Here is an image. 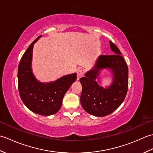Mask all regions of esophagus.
Returning a JSON list of instances; mask_svg holds the SVG:
<instances>
[{"label":"esophagus","mask_w":153,"mask_h":153,"mask_svg":"<svg viewBox=\"0 0 153 153\" xmlns=\"http://www.w3.org/2000/svg\"><path fill=\"white\" fill-rule=\"evenodd\" d=\"M83 76V71L82 69H79L77 71V79L79 80L81 77Z\"/></svg>","instance_id":"34e87169"}]
</instances>
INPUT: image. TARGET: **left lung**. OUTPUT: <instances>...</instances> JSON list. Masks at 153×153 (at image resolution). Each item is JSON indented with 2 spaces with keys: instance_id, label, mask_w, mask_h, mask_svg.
Instances as JSON below:
<instances>
[{
  "instance_id": "obj_1",
  "label": "left lung",
  "mask_w": 153,
  "mask_h": 153,
  "mask_svg": "<svg viewBox=\"0 0 153 153\" xmlns=\"http://www.w3.org/2000/svg\"><path fill=\"white\" fill-rule=\"evenodd\" d=\"M112 55H100L93 69L79 79L82 85L80 101L83 109L93 116L110 114L118 108L125 99L128 89V68L119 48L110 41ZM102 69H108L113 81L106 88L100 86L96 80Z\"/></svg>"
}]
</instances>
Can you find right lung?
Segmentation results:
<instances>
[{
	"mask_svg": "<svg viewBox=\"0 0 153 153\" xmlns=\"http://www.w3.org/2000/svg\"><path fill=\"white\" fill-rule=\"evenodd\" d=\"M41 37L29 46L19 62L18 90L23 102L31 111L50 116L60 109L65 93L76 79V73L66 75L50 83H42L35 78L31 68L32 55L33 45Z\"/></svg>",
	"mask_w": 153,
	"mask_h": 153,
	"instance_id": "add662e5",
	"label": "right lung"
}]
</instances>
